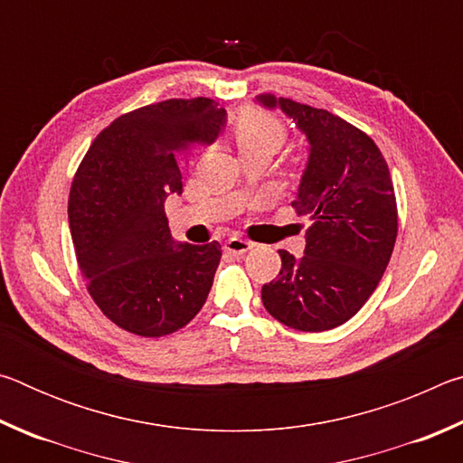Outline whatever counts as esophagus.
<instances>
[{
    "instance_id": "1",
    "label": "esophagus",
    "mask_w": 463,
    "mask_h": 463,
    "mask_svg": "<svg viewBox=\"0 0 463 463\" xmlns=\"http://www.w3.org/2000/svg\"><path fill=\"white\" fill-rule=\"evenodd\" d=\"M249 249H250V242L237 239V237H232L224 242V250H229V253H232V255H242V253H247Z\"/></svg>"
}]
</instances>
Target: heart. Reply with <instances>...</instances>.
Segmentation results:
<instances>
[{"instance_id": "heart-1", "label": "heart", "mask_w": 463, "mask_h": 463, "mask_svg": "<svg viewBox=\"0 0 463 463\" xmlns=\"http://www.w3.org/2000/svg\"><path fill=\"white\" fill-rule=\"evenodd\" d=\"M232 138L239 153L245 155H268L279 151L286 140V127L278 116L260 108L241 109L232 122Z\"/></svg>"}]
</instances>
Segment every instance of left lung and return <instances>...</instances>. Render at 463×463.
I'll return each mask as SVG.
<instances>
[{
	"instance_id": "8db88e82",
	"label": "left lung",
	"mask_w": 463,
	"mask_h": 463,
	"mask_svg": "<svg viewBox=\"0 0 463 463\" xmlns=\"http://www.w3.org/2000/svg\"><path fill=\"white\" fill-rule=\"evenodd\" d=\"M257 101L281 108L310 145L292 202L312 221L307 247L298 260L279 250L281 269L261 288L263 307L296 331H328L357 315L394 250L398 210L386 159L364 130L326 109L271 93Z\"/></svg>"
}]
</instances>
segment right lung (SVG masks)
Wrapping results in <instances>:
<instances>
[{"label": "right lung", "mask_w": 463, "mask_h": 463, "mask_svg": "<svg viewBox=\"0 0 463 463\" xmlns=\"http://www.w3.org/2000/svg\"><path fill=\"white\" fill-rule=\"evenodd\" d=\"M210 98L165 99L122 114L93 140L69 194L77 263L99 310L124 331L165 336L198 315L221 242L171 237L165 200L182 194L177 155L210 145L226 122Z\"/></svg>", "instance_id": "right-lung-1"}]
</instances>
